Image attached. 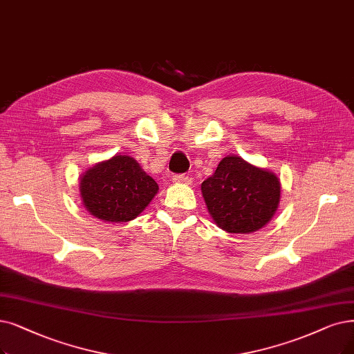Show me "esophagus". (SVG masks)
Returning a JSON list of instances; mask_svg holds the SVG:
<instances>
[{
    "label": "esophagus",
    "mask_w": 354,
    "mask_h": 354,
    "mask_svg": "<svg viewBox=\"0 0 354 354\" xmlns=\"http://www.w3.org/2000/svg\"><path fill=\"white\" fill-rule=\"evenodd\" d=\"M173 183H176V185H190L192 183V178L189 176H185V174H176L173 176Z\"/></svg>",
    "instance_id": "1"
}]
</instances>
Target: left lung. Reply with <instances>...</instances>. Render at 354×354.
Listing matches in <instances>:
<instances>
[{"mask_svg":"<svg viewBox=\"0 0 354 354\" xmlns=\"http://www.w3.org/2000/svg\"><path fill=\"white\" fill-rule=\"evenodd\" d=\"M280 190V180L273 171L238 155L222 158L215 174L202 183L209 215L230 234H251L264 228L279 207Z\"/></svg>","mask_w":354,"mask_h":354,"instance_id":"1","label":"left lung"}]
</instances>
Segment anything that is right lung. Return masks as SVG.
Returning <instances> with one entry per match:
<instances>
[{
  "mask_svg": "<svg viewBox=\"0 0 354 354\" xmlns=\"http://www.w3.org/2000/svg\"><path fill=\"white\" fill-rule=\"evenodd\" d=\"M158 193V185L129 155L90 167L80 178V196L90 215L103 222H129Z\"/></svg>",
  "mask_w": 354,
  "mask_h": 354,
  "instance_id": "right-lung-1",
  "label": "right lung"
}]
</instances>
